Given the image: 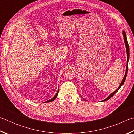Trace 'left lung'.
<instances>
[{
  "instance_id": "left-lung-1",
  "label": "left lung",
  "mask_w": 134,
  "mask_h": 134,
  "mask_svg": "<svg viewBox=\"0 0 134 134\" xmlns=\"http://www.w3.org/2000/svg\"><path fill=\"white\" fill-rule=\"evenodd\" d=\"M123 35H124V42H125V46H126V54H127V65H126V72H125V74L124 76V77L123 79V80H122V82L121 83V85H119V87L118 88V89L115 90V92H113L112 93H111L109 96L106 99L104 100L103 101H106L109 100V99H110L111 97H112L113 95H114L118 91V90L121 88V86L124 85V83L125 82V80L126 77V76H127V72H128V60H129V57H130V48H129V45H128V41H127V38H126V34L125 32V31H123Z\"/></svg>"
}]
</instances>
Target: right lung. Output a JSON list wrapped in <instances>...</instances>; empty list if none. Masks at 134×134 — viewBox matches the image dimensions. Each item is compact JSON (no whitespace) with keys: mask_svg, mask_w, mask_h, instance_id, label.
Returning <instances> with one entry per match:
<instances>
[{"mask_svg":"<svg viewBox=\"0 0 134 134\" xmlns=\"http://www.w3.org/2000/svg\"><path fill=\"white\" fill-rule=\"evenodd\" d=\"M58 91H59V89H58V91H57V93H56V94L55 95V96H54V97H53V98H52L51 99H50V100H48V101H47V102H52V101H53V100H55V99H56V97H57V94H58Z\"/></svg>","mask_w":134,"mask_h":134,"instance_id":"add662e5","label":"right lung"}]
</instances>
